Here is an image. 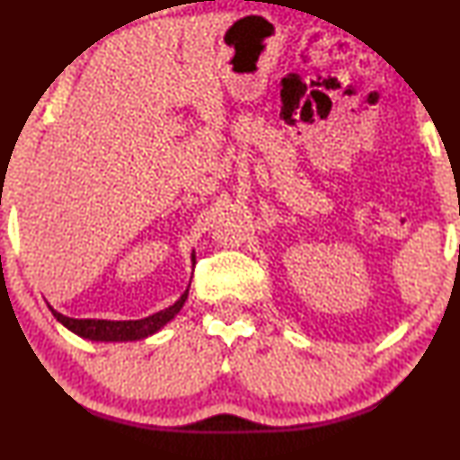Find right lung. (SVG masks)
<instances>
[{"label":"right lung","instance_id":"obj_1","mask_svg":"<svg viewBox=\"0 0 460 460\" xmlns=\"http://www.w3.org/2000/svg\"><path fill=\"white\" fill-rule=\"evenodd\" d=\"M192 263H194V251H192ZM188 291H190V282H188L184 291H181L169 305L148 314V316L131 318V320L68 316V314L56 310L54 305L48 304V307L52 310L58 323H62L68 331H73L75 335L84 339H92V341H137V339H146L150 335H155V332H159L167 323H172V320L178 316L181 305L186 304Z\"/></svg>","mask_w":460,"mask_h":460}]
</instances>
